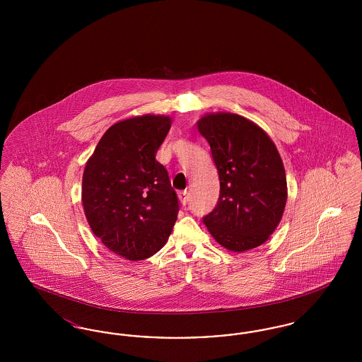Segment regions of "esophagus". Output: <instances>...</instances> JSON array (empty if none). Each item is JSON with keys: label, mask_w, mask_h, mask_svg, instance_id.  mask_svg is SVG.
Masks as SVG:
<instances>
[{"label": "esophagus", "mask_w": 362, "mask_h": 362, "mask_svg": "<svg viewBox=\"0 0 362 362\" xmlns=\"http://www.w3.org/2000/svg\"><path fill=\"white\" fill-rule=\"evenodd\" d=\"M189 192L187 189H185V191H180L179 192V198H180V202L183 204V205H187V202H189Z\"/></svg>", "instance_id": "1"}]
</instances>
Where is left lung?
I'll return each mask as SVG.
<instances>
[{"mask_svg":"<svg viewBox=\"0 0 362 362\" xmlns=\"http://www.w3.org/2000/svg\"><path fill=\"white\" fill-rule=\"evenodd\" d=\"M197 126L210 145L220 177L217 206L204 224L229 251L259 247L276 230L288 198L274 142L258 124L230 112L207 114Z\"/></svg>","mask_w":362,"mask_h":362,"instance_id":"8db88e82","label":"left lung"}]
</instances>
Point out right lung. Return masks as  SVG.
<instances>
[{
	"instance_id": "add662e5",
	"label": "right lung",
	"mask_w": 362,
	"mask_h": 362,
	"mask_svg": "<svg viewBox=\"0 0 362 362\" xmlns=\"http://www.w3.org/2000/svg\"><path fill=\"white\" fill-rule=\"evenodd\" d=\"M171 129L165 115H142L112 124L86 161L81 199L86 221L104 245L142 260L167 243L179 201L156 153Z\"/></svg>"
}]
</instances>
